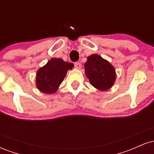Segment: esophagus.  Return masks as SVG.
<instances>
[{
	"label": "esophagus",
	"instance_id": "obj_1",
	"mask_svg": "<svg viewBox=\"0 0 154 154\" xmlns=\"http://www.w3.org/2000/svg\"><path fill=\"white\" fill-rule=\"evenodd\" d=\"M75 67L76 69H80L82 68V65H81V63L79 62H75Z\"/></svg>",
	"mask_w": 154,
	"mask_h": 154
}]
</instances>
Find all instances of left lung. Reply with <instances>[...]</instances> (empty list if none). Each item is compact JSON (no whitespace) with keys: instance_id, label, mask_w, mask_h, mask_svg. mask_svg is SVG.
<instances>
[{"instance_id":"left-lung-1","label":"left lung","mask_w":154,"mask_h":154,"mask_svg":"<svg viewBox=\"0 0 154 154\" xmlns=\"http://www.w3.org/2000/svg\"><path fill=\"white\" fill-rule=\"evenodd\" d=\"M85 73L92 85L101 91L110 89L116 78L114 67L98 54L88 56L85 63Z\"/></svg>"}]
</instances>
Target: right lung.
<instances>
[{
  "label": "right lung",
  "mask_w": 154,
  "mask_h": 154,
  "mask_svg": "<svg viewBox=\"0 0 154 154\" xmlns=\"http://www.w3.org/2000/svg\"><path fill=\"white\" fill-rule=\"evenodd\" d=\"M74 66L61 59H51L43 67H40L36 74V86L40 92L52 94L59 89L66 72Z\"/></svg>",
  "instance_id": "right-lung-1"
}]
</instances>
